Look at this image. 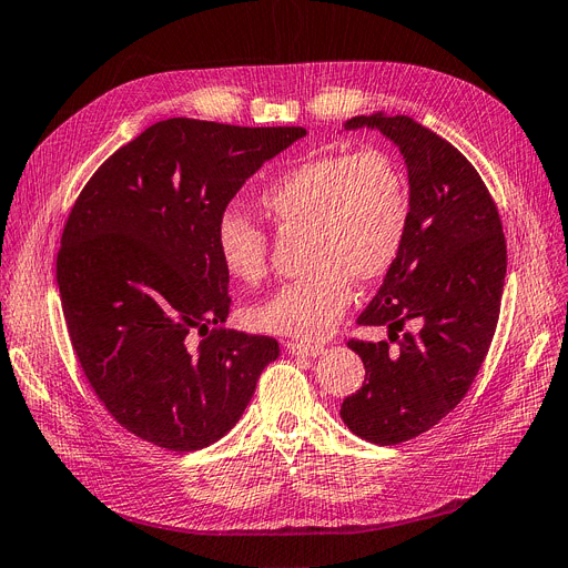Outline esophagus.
I'll return each instance as SVG.
<instances>
[{"instance_id": "esophagus-1", "label": "esophagus", "mask_w": 568, "mask_h": 568, "mask_svg": "<svg viewBox=\"0 0 568 568\" xmlns=\"http://www.w3.org/2000/svg\"><path fill=\"white\" fill-rule=\"evenodd\" d=\"M286 349L293 356H320L324 352L322 345H310V343H286Z\"/></svg>"}]
</instances>
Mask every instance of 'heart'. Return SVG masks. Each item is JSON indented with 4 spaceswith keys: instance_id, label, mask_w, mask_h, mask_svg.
<instances>
[{
    "instance_id": "b5f03b06",
    "label": "heart",
    "mask_w": 568,
    "mask_h": 568,
    "mask_svg": "<svg viewBox=\"0 0 568 568\" xmlns=\"http://www.w3.org/2000/svg\"><path fill=\"white\" fill-rule=\"evenodd\" d=\"M261 210L280 231L307 225L310 275L282 284L248 310L256 331L320 339L343 316L352 284L375 282L398 261L410 229L413 200L396 158L382 149L307 155L272 176L258 193ZM223 270L256 284L267 270V235L237 210L214 229Z\"/></svg>"
}]
</instances>
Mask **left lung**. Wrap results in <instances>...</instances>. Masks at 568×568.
Here are the masks:
<instances>
[{
	"label": "left lung",
	"mask_w": 568,
	"mask_h": 568,
	"mask_svg": "<svg viewBox=\"0 0 568 568\" xmlns=\"http://www.w3.org/2000/svg\"><path fill=\"white\" fill-rule=\"evenodd\" d=\"M358 128L398 146L413 214L398 261L356 320L387 326L397 345L352 339L366 382L343 400L339 417L363 440L396 445L455 410L478 375L501 310L506 237L485 181L447 140L382 111L345 123ZM410 318L420 331L398 336Z\"/></svg>",
	"instance_id": "left-lung-1"
}]
</instances>
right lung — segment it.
Masks as SVG:
<instances>
[{"mask_svg": "<svg viewBox=\"0 0 568 568\" xmlns=\"http://www.w3.org/2000/svg\"><path fill=\"white\" fill-rule=\"evenodd\" d=\"M305 128L168 119L109 155L77 197L58 252L72 347L111 417L138 438L193 452L242 417L275 337L229 320L216 219ZM205 329L200 346L190 331Z\"/></svg>", "mask_w": 568, "mask_h": 568, "instance_id": "right-lung-1", "label": "right lung"}]
</instances>
